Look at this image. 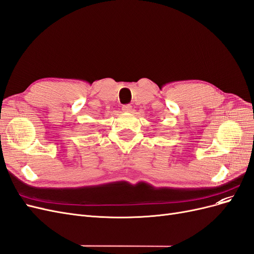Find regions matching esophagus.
<instances>
[{
  "label": "esophagus",
  "mask_w": 254,
  "mask_h": 254,
  "mask_svg": "<svg viewBox=\"0 0 254 254\" xmlns=\"http://www.w3.org/2000/svg\"><path fill=\"white\" fill-rule=\"evenodd\" d=\"M122 110L124 111V112H127V113H129V112H131V111H132V107L130 106V105H125V106H123Z\"/></svg>",
  "instance_id": "esophagus-1"
}]
</instances>
